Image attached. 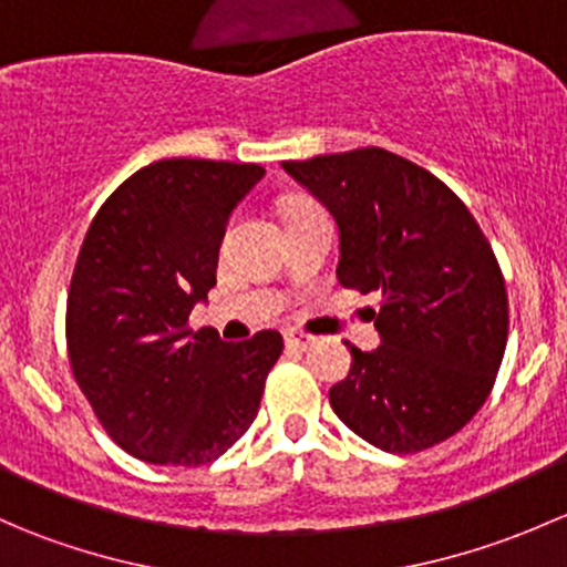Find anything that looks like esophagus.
<instances>
[{
    "label": "esophagus",
    "mask_w": 567,
    "mask_h": 567,
    "mask_svg": "<svg viewBox=\"0 0 567 567\" xmlns=\"http://www.w3.org/2000/svg\"><path fill=\"white\" fill-rule=\"evenodd\" d=\"M285 342H288L290 348H296V351H310V348L316 346V337L305 334V331H288V334H285Z\"/></svg>",
    "instance_id": "34e87169"
}]
</instances>
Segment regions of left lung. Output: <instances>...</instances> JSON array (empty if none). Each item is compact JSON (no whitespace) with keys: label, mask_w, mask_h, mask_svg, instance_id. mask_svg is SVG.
I'll use <instances>...</instances> for the list:
<instances>
[{"label":"left lung","mask_w":567,"mask_h":567,"mask_svg":"<svg viewBox=\"0 0 567 567\" xmlns=\"http://www.w3.org/2000/svg\"><path fill=\"white\" fill-rule=\"evenodd\" d=\"M334 216L342 288L381 293V346H351L329 390L334 414L384 453H420L458 433L491 394L507 346V290L466 205L384 147L282 162Z\"/></svg>","instance_id":"left-lung-1"}]
</instances>
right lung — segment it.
Masks as SVG:
<instances>
[{
	"label": "right lung",
	"instance_id": "1",
	"mask_svg": "<svg viewBox=\"0 0 567 567\" xmlns=\"http://www.w3.org/2000/svg\"><path fill=\"white\" fill-rule=\"evenodd\" d=\"M266 169L164 158L120 183L84 236L68 293V359L109 436L134 458L203 466L260 409L279 331L225 342L188 329L208 301L227 221Z\"/></svg>",
	"mask_w": 567,
	"mask_h": 567
}]
</instances>
